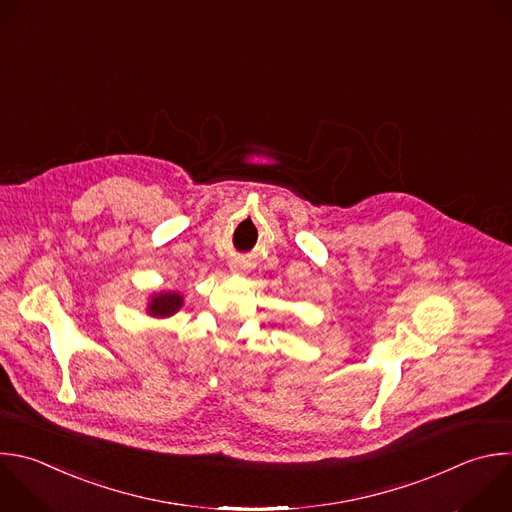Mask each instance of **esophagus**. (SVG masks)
Instances as JSON below:
<instances>
[{"label":"esophagus","mask_w":512,"mask_h":512,"mask_svg":"<svg viewBox=\"0 0 512 512\" xmlns=\"http://www.w3.org/2000/svg\"><path fill=\"white\" fill-rule=\"evenodd\" d=\"M229 269H231V273H243L247 269V265L241 259H231L229 261Z\"/></svg>","instance_id":"1"}]
</instances>
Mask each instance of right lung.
Returning a JSON list of instances; mask_svg holds the SVG:
<instances>
[{"instance_id": "add662e5", "label": "right lung", "mask_w": 512, "mask_h": 512, "mask_svg": "<svg viewBox=\"0 0 512 512\" xmlns=\"http://www.w3.org/2000/svg\"><path fill=\"white\" fill-rule=\"evenodd\" d=\"M183 307V295L179 293H154L148 303V315L170 317Z\"/></svg>"}]
</instances>
